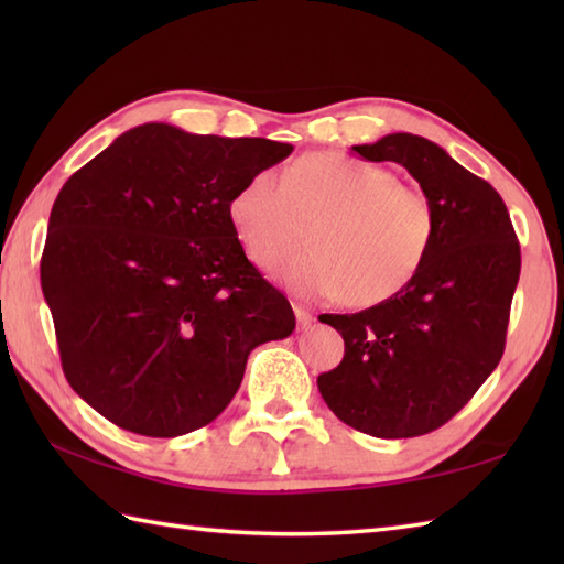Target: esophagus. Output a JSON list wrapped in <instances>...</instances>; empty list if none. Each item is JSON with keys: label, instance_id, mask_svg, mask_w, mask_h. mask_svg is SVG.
I'll use <instances>...</instances> for the list:
<instances>
[{"label": "esophagus", "instance_id": "obj_1", "mask_svg": "<svg viewBox=\"0 0 564 564\" xmlns=\"http://www.w3.org/2000/svg\"><path fill=\"white\" fill-rule=\"evenodd\" d=\"M293 313H295V319H297V325H301V327H310L315 322L313 313H310L305 305H293Z\"/></svg>", "mask_w": 564, "mask_h": 564}]
</instances>
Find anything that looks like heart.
Masks as SVG:
<instances>
[{"label": "heart", "mask_w": 564, "mask_h": 564, "mask_svg": "<svg viewBox=\"0 0 564 564\" xmlns=\"http://www.w3.org/2000/svg\"><path fill=\"white\" fill-rule=\"evenodd\" d=\"M235 235L261 269L279 267L315 223L313 249L281 269L305 295L378 305L402 293L434 245L436 210L422 188L398 182L386 166L315 152L293 162L285 178L263 170L227 203Z\"/></svg>", "instance_id": "b5f03b06"}]
</instances>
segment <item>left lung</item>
Returning a JSON list of instances; mask_svg holds the SVG:
<instances>
[{
    "label": "left lung",
    "mask_w": 564,
    "mask_h": 564,
    "mask_svg": "<svg viewBox=\"0 0 564 564\" xmlns=\"http://www.w3.org/2000/svg\"><path fill=\"white\" fill-rule=\"evenodd\" d=\"M351 150L402 164L434 203L436 235L402 293L356 315L319 317L341 334L344 358L317 388L356 431L422 436L458 414L501 361L521 247L497 191L436 142L390 133Z\"/></svg>",
    "instance_id": "8db88e82"
}]
</instances>
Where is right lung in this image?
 Masks as SVG:
<instances>
[{
    "label": "right lung",
    "mask_w": 564,
    "mask_h": 564,
    "mask_svg": "<svg viewBox=\"0 0 564 564\" xmlns=\"http://www.w3.org/2000/svg\"><path fill=\"white\" fill-rule=\"evenodd\" d=\"M291 152L145 123L59 188L41 289L67 382L116 426L174 438L210 424L251 349L295 329L227 215L239 184Z\"/></svg>",
    "instance_id": "obj_1"
}]
</instances>
